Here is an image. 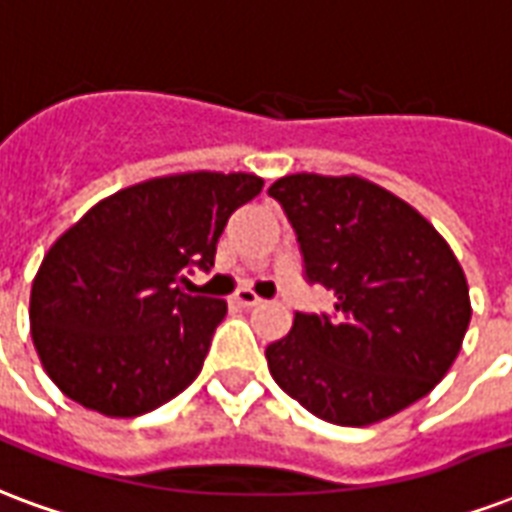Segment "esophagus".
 Returning a JSON list of instances; mask_svg holds the SVG:
<instances>
[{"instance_id":"1","label":"esophagus","mask_w":512,"mask_h":512,"mask_svg":"<svg viewBox=\"0 0 512 512\" xmlns=\"http://www.w3.org/2000/svg\"><path fill=\"white\" fill-rule=\"evenodd\" d=\"M234 302L240 307H256L261 305V297L253 291V288H240V291H234Z\"/></svg>"}]
</instances>
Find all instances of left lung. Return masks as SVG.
Listing matches in <instances>:
<instances>
[{
	"instance_id": "8db88e82",
	"label": "left lung",
	"mask_w": 512,
	"mask_h": 512,
	"mask_svg": "<svg viewBox=\"0 0 512 512\" xmlns=\"http://www.w3.org/2000/svg\"><path fill=\"white\" fill-rule=\"evenodd\" d=\"M270 194L286 210L305 278L334 291L332 315H294L267 345L275 383L313 416L370 426L426 397L461 351L470 286L416 207L359 175L297 172Z\"/></svg>"
}]
</instances>
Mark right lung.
Here are the masks:
<instances>
[{
    "label": "right lung",
    "mask_w": 512,
    "mask_h": 512,
    "mask_svg": "<svg viewBox=\"0 0 512 512\" xmlns=\"http://www.w3.org/2000/svg\"><path fill=\"white\" fill-rule=\"evenodd\" d=\"M264 186L180 172L121 188L72 224L34 275L29 321L48 378L107 418L151 413L194 383L226 302L180 291L210 270L229 215Z\"/></svg>",
    "instance_id": "add662e5"
}]
</instances>
